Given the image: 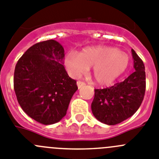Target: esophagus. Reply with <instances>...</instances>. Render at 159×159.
Listing matches in <instances>:
<instances>
[{
	"label": "esophagus",
	"mask_w": 159,
	"mask_h": 159,
	"mask_svg": "<svg viewBox=\"0 0 159 159\" xmlns=\"http://www.w3.org/2000/svg\"><path fill=\"white\" fill-rule=\"evenodd\" d=\"M85 83L83 82V81H78V82H77V85H78V89H81V87L83 86V85H85Z\"/></svg>",
	"instance_id": "34e87169"
}]
</instances>
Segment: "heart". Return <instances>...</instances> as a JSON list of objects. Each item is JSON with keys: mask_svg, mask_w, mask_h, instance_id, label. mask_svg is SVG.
I'll return each instance as SVG.
<instances>
[{"mask_svg": "<svg viewBox=\"0 0 159 159\" xmlns=\"http://www.w3.org/2000/svg\"><path fill=\"white\" fill-rule=\"evenodd\" d=\"M64 64L71 77L78 78L93 66L94 80L101 85L115 81L126 70L129 57L125 52L110 47L86 48L79 54L71 52L66 56Z\"/></svg>", "mask_w": 159, "mask_h": 159, "instance_id": "1", "label": "heart"}]
</instances>
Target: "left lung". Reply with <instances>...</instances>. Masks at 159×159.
I'll use <instances>...</instances> for the list:
<instances>
[{
    "mask_svg": "<svg viewBox=\"0 0 159 159\" xmlns=\"http://www.w3.org/2000/svg\"><path fill=\"white\" fill-rule=\"evenodd\" d=\"M135 71L113 86L95 89L91 109L95 118L108 125L120 124L135 113L143 100L146 90L145 66L131 49Z\"/></svg>",
    "mask_w": 159,
    "mask_h": 159,
    "instance_id": "left-lung-1",
    "label": "left lung"
}]
</instances>
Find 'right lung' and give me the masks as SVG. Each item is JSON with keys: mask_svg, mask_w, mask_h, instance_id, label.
<instances>
[{"mask_svg": "<svg viewBox=\"0 0 159 159\" xmlns=\"http://www.w3.org/2000/svg\"><path fill=\"white\" fill-rule=\"evenodd\" d=\"M62 46L54 39L34 44L18 60L14 90L20 105L31 118L49 125L63 118L77 81L62 65Z\"/></svg>", "mask_w": 159, "mask_h": 159, "instance_id": "obj_1", "label": "right lung"}]
</instances>
